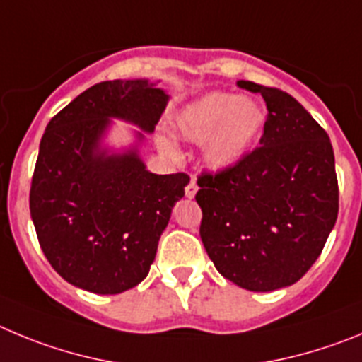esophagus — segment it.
Returning a JSON list of instances; mask_svg holds the SVG:
<instances>
[{
	"label": "esophagus",
	"instance_id": "esophagus-1",
	"mask_svg": "<svg viewBox=\"0 0 362 362\" xmlns=\"http://www.w3.org/2000/svg\"><path fill=\"white\" fill-rule=\"evenodd\" d=\"M197 191H198L197 178L191 177V180H189V184L185 185V197H187V198H193L194 194H197Z\"/></svg>",
	"mask_w": 362,
	"mask_h": 362
}]
</instances>
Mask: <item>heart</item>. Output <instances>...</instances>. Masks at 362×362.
<instances>
[{"mask_svg": "<svg viewBox=\"0 0 362 362\" xmlns=\"http://www.w3.org/2000/svg\"><path fill=\"white\" fill-rule=\"evenodd\" d=\"M265 124L259 104L238 99L233 93L213 92L184 106L175 117V128L187 141L202 142L205 162L213 168L234 164L252 148ZM164 151H173L165 136L158 141Z\"/></svg>", "mask_w": 362, "mask_h": 362, "instance_id": "1", "label": "heart"}]
</instances>
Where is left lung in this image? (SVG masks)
I'll return each instance as SVG.
<instances>
[{"label":"left lung","instance_id":"1","mask_svg":"<svg viewBox=\"0 0 362 362\" xmlns=\"http://www.w3.org/2000/svg\"><path fill=\"white\" fill-rule=\"evenodd\" d=\"M236 84L265 100L262 146L198 177L200 238L223 278L270 292L307 274L337 220L334 149L294 97L250 81Z\"/></svg>","mask_w":362,"mask_h":362}]
</instances>
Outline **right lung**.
<instances>
[{"instance_id":"obj_1","label":"right lung","mask_w":362,"mask_h":362,"mask_svg":"<svg viewBox=\"0 0 362 362\" xmlns=\"http://www.w3.org/2000/svg\"><path fill=\"white\" fill-rule=\"evenodd\" d=\"M168 95L148 81H104L48 122L30 185L45 256L71 285L120 294L148 276L185 173L155 175L136 157L97 153L110 117L153 132Z\"/></svg>"}]
</instances>
